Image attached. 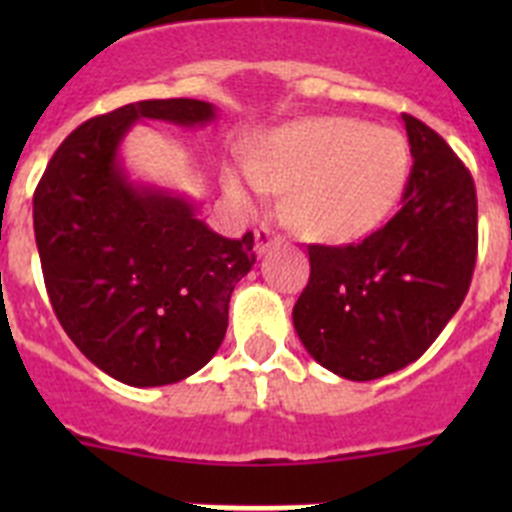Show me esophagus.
<instances>
[{
    "mask_svg": "<svg viewBox=\"0 0 512 512\" xmlns=\"http://www.w3.org/2000/svg\"><path fill=\"white\" fill-rule=\"evenodd\" d=\"M282 243V235H277L271 228H259L256 230V253H266L271 246H277Z\"/></svg>",
    "mask_w": 512,
    "mask_h": 512,
    "instance_id": "obj_1",
    "label": "esophagus"
}]
</instances>
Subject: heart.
Returning <instances> with one entry per match:
<instances>
[{
    "label": "heart",
    "mask_w": 512,
    "mask_h": 512,
    "mask_svg": "<svg viewBox=\"0 0 512 512\" xmlns=\"http://www.w3.org/2000/svg\"><path fill=\"white\" fill-rule=\"evenodd\" d=\"M405 138L354 117H315L266 135L251 169H225V192L251 207L284 192L289 223L312 241H359L387 220L408 179Z\"/></svg>",
    "instance_id": "1"
}]
</instances>
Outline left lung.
<instances>
[{"label":"left lung","instance_id":"8db88e82","mask_svg":"<svg viewBox=\"0 0 512 512\" xmlns=\"http://www.w3.org/2000/svg\"><path fill=\"white\" fill-rule=\"evenodd\" d=\"M408 184L390 223L361 243L310 246L292 320L307 354L351 382L413 364L454 318L477 261V192L446 140L402 115Z\"/></svg>","mask_w":512,"mask_h":512}]
</instances>
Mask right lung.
<instances>
[{
    "label": "right lung",
    "instance_id": "add662e5",
    "mask_svg": "<svg viewBox=\"0 0 512 512\" xmlns=\"http://www.w3.org/2000/svg\"><path fill=\"white\" fill-rule=\"evenodd\" d=\"M140 120H215L200 99H146L87 120L48 161L33 197L40 266L58 323L104 374L133 387L187 379L217 354L253 233L230 241L192 202L130 182L120 143Z\"/></svg>",
    "mask_w": 512,
    "mask_h": 512
}]
</instances>
